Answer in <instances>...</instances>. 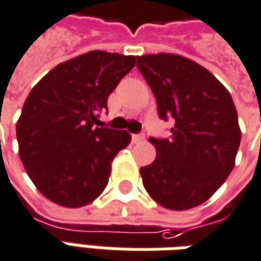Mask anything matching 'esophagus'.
<instances>
[{
    "mask_svg": "<svg viewBox=\"0 0 261 261\" xmlns=\"http://www.w3.org/2000/svg\"><path fill=\"white\" fill-rule=\"evenodd\" d=\"M145 140V136L144 134H134L133 136V143H141Z\"/></svg>",
    "mask_w": 261,
    "mask_h": 261,
    "instance_id": "obj_1",
    "label": "esophagus"
}]
</instances>
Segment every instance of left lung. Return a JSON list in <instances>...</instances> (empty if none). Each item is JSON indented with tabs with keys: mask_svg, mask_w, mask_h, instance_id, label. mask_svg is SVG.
<instances>
[{
	"mask_svg": "<svg viewBox=\"0 0 261 261\" xmlns=\"http://www.w3.org/2000/svg\"><path fill=\"white\" fill-rule=\"evenodd\" d=\"M160 117L175 120L169 140L149 138L152 164L140 169L148 195L187 211L212 196L232 172L242 131L230 93L199 63L176 54L137 56Z\"/></svg>",
	"mask_w": 261,
	"mask_h": 261,
	"instance_id": "obj_1",
	"label": "left lung"
}]
</instances>
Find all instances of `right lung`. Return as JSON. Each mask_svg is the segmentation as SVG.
I'll return each instance as SVG.
<instances>
[{"instance_id": "obj_1", "label": "right lung", "mask_w": 261, "mask_h": 261, "mask_svg": "<svg viewBox=\"0 0 261 261\" xmlns=\"http://www.w3.org/2000/svg\"><path fill=\"white\" fill-rule=\"evenodd\" d=\"M136 56L90 50L55 66L36 83L16 121L19 156L45 198L65 207L92 203L130 133L96 127L99 112Z\"/></svg>"}]
</instances>
